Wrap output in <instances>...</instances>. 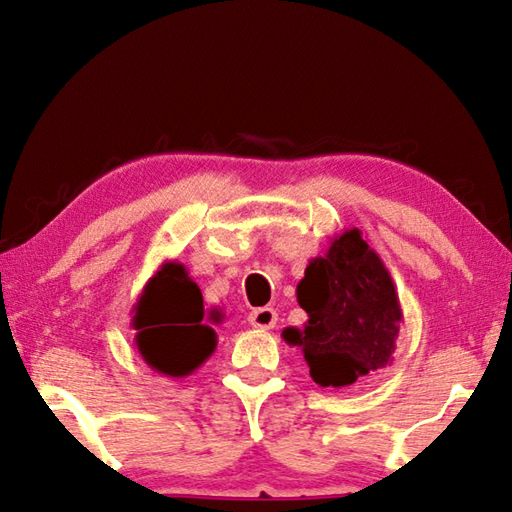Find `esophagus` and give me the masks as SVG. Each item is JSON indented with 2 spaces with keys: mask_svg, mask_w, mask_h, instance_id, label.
Wrapping results in <instances>:
<instances>
[{
  "mask_svg": "<svg viewBox=\"0 0 512 512\" xmlns=\"http://www.w3.org/2000/svg\"><path fill=\"white\" fill-rule=\"evenodd\" d=\"M248 323L257 330H273L277 323V312L273 308H257L250 312Z\"/></svg>",
  "mask_w": 512,
  "mask_h": 512,
  "instance_id": "esophagus-1",
  "label": "esophagus"
}]
</instances>
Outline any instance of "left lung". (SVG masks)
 Instances as JSON below:
<instances>
[{"label":"left lung","instance_id":"left-lung-1","mask_svg":"<svg viewBox=\"0 0 512 512\" xmlns=\"http://www.w3.org/2000/svg\"><path fill=\"white\" fill-rule=\"evenodd\" d=\"M308 312L299 328L281 332L297 345L321 387L354 385L394 361L402 308L389 270L358 228L330 239L325 255L310 259L297 284Z\"/></svg>","mask_w":512,"mask_h":512}]
</instances>
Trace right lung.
<instances>
[{"mask_svg": "<svg viewBox=\"0 0 512 512\" xmlns=\"http://www.w3.org/2000/svg\"><path fill=\"white\" fill-rule=\"evenodd\" d=\"M132 312L138 354L162 376H189L215 352L217 334L204 323L202 292L184 264H162ZM211 319H220V312L211 310Z\"/></svg>", "mask_w": 512, "mask_h": 512, "instance_id": "obj_1", "label": "right lung"}]
</instances>
